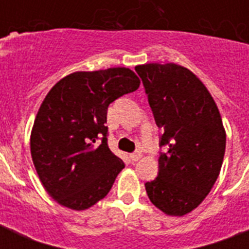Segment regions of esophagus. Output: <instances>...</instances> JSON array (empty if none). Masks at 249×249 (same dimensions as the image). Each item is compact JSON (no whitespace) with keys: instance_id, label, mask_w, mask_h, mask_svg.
<instances>
[{"instance_id":"34e87169","label":"esophagus","mask_w":249,"mask_h":249,"mask_svg":"<svg viewBox=\"0 0 249 249\" xmlns=\"http://www.w3.org/2000/svg\"><path fill=\"white\" fill-rule=\"evenodd\" d=\"M141 158H142V152H141V151L133 152L132 155H130V159H132V161H138Z\"/></svg>"}]
</instances>
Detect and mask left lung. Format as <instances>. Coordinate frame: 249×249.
<instances>
[{"mask_svg":"<svg viewBox=\"0 0 249 249\" xmlns=\"http://www.w3.org/2000/svg\"><path fill=\"white\" fill-rule=\"evenodd\" d=\"M156 124L164 129L158 177L146 183L148 199L166 216L193 212L220 176L226 148L216 102L189 68L176 63L136 66Z\"/></svg>","mask_w":249,"mask_h":249,"instance_id":"obj_1","label":"left lung"}]
</instances>
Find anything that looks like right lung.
I'll use <instances>...</instances> for the list:
<instances>
[{
    "label": "right lung",
    "mask_w": 249,
    "mask_h": 249,
    "mask_svg": "<svg viewBox=\"0 0 249 249\" xmlns=\"http://www.w3.org/2000/svg\"><path fill=\"white\" fill-rule=\"evenodd\" d=\"M140 84L132 70L113 67L73 72L49 90L29 143L41 183L56 203L85 211L108 194L125 164L107 144V108Z\"/></svg>",
    "instance_id": "1"
}]
</instances>
